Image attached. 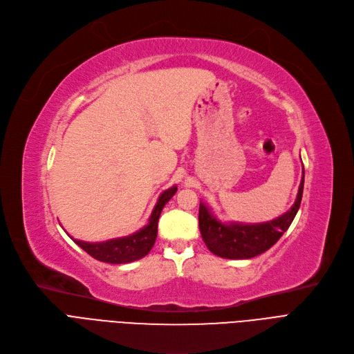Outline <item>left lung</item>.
Returning a JSON list of instances; mask_svg holds the SVG:
<instances>
[{
	"mask_svg": "<svg viewBox=\"0 0 354 354\" xmlns=\"http://www.w3.org/2000/svg\"><path fill=\"white\" fill-rule=\"evenodd\" d=\"M302 190H304V165L298 194L292 207L271 222L243 225V223H222L213 216L210 209L200 201L198 227L201 238L214 255L226 259H249L263 254L274 246L279 238L291 226L299 209Z\"/></svg>",
	"mask_w": 354,
	"mask_h": 354,
	"instance_id": "left-lung-1",
	"label": "left lung"
}]
</instances>
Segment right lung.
Here are the masks:
<instances>
[{
  "mask_svg": "<svg viewBox=\"0 0 354 354\" xmlns=\"http://www.w3.org/2000/svg\"><path fill=\"white\" fill-rule=\"evenodd\" d=\"M176 192H177L176 186L162 192L161 196L158 197V201L153 213H151L148 218L147 226H144L136 233L129 234V236L111 239L105 242H95V243L77 241L72 236L71 238L76 245H79L83 250L88 252L92 258L100 262L129 263L133 261H138L144 258L148 252L153 249L157 239V227H158V218H160L161 210L168 203V200L176 194Z\"/></svg>",
  "mask_w": 354,
  "mask_h": 354,
  "instance_id": "add662e5",
  "label": "right lung"
}]
</instances>
